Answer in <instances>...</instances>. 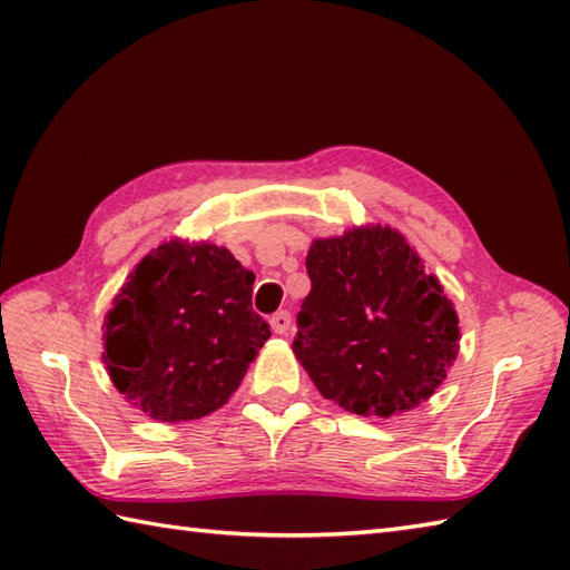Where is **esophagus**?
I'll use <instances>...</instances> for the list:
<instances>
[{
    "label": "esophagus",
    "mask_w": 570,
    "mask_h": 570,
    "mask_svg": "<svg viewBox=\"0 0 570 570\" xmlns=\"http://www.w3.org/2000/svg\"><path fill=\"white\" fill-rule=\"evenodd\" d=\"M269 323H272V331L276 335H286L288 328H292V313L278 311V313H274V316L269 318Z\"/></svg>",
    "instance_id": "1"
}]
</instances>
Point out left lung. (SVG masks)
I'll return each mask as SVG.
<instances>
[{
  "label": "left lung",
  "instance_id": "1",
  "mask_svg": "<svg viewBox=\"0 0 570 570\" xmlns=\"http://www.w3.org/2000/svg\"><path fill=\"white\" fill-rule=\"evenodd\" d=\"M294 355L325 399L390 419L431 399L460 350L453 301L390 225L313 239Z\"/></svg>",
  "mask_w": 570,
  "mask_h": 570
}]
</instances>
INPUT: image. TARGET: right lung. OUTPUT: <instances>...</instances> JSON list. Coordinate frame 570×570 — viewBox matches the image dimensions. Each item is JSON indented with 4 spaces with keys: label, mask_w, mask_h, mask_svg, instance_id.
<instances>
[{
    "label": "right lung",
    "mask_w": 570,
    "mask_h": 570,
    "mask_svg": "<svg viewBox=\"0 0 570 570\" xmlns=\"http://www.w3.org/2000/svg\"><path fill=\"white\" fill-rule=\"evenodd\" d=\"M254 272L213 242L174 237L151 249L105 316V367L117 392L164 423L227 404L269 341L252 311Z\"/></svg>",
    "instance_id": "1"
}]
</instances>
